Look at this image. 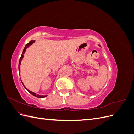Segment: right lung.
<instances>
[{"mask_svg": "<svg viewBox=\"0 0 134 134\" xmlns=\"http://www.w3.org/2000/svg\"><path fill=\"white\" fill-rule=\"evenodd\" d=\"M35 42V40H31V41H30V42H28L27 44H26V46H25V48H24L23 49V52H22V55H21V58H20V59H19V65H18V69H19V72H19V71H20V65H21V61H22V58H23V54H25V51H26V48H27V47H29L30 45H31V44L33 43H34ZM22 82V81H21ZM23 84V83H22ZM23 86L25 87V86H24L23 85ZM25 88L26 89V90H27V91L28 92H30L31 94H32L33 96H35V97H38V98H43V97H46L47 96H40V95H38V94H36V93H34V92H31V91H30V90H27V89L25 87Z\"/></svg>", "mask_w": 134, "mask_h": 134, "instance_id": "obj_1", "label": "right lung"}]
</instances>
